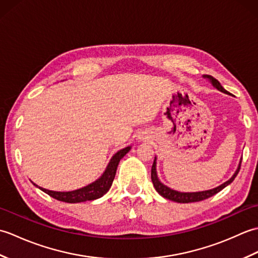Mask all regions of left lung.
Listing matches in <instances>:
<instances>
[{
	"label": "left lung",
	"mask_w": 258,
	"mask_h": 258,
	"mask_svg": "<svg viewBox=\"0 0 258 258\" xmlns=\"http://www.w3.org/2000/svg\"><path fill=\"white\" fill-rule=\"evenodd\" d=\"M211 80L212 84L216 87L217 90H220L224 93H227V91L224 89V87L221 85L220 82H218L216 79L212 78V76H206ZM240 164H242V161H240L239 165L237 171L235 172V174L233 175V177L231 179H228L227 182H225L224 184H222L221 186H218L216 188H213L210 190H205V191H197V193H180V191L177 190H174L171 189L167 186H165L164 184H162L160 182V179L157 178V174H156V163L154 161L152 165V172H151V178H152V182L153 185H154L155 189L158 191V194H161L163 197H165V199L169 200V201H173V202H176V203H193V202H201V201H204L206 199H210V197L214 196L215 194H217L218 191H221L223 188H225L227 185L231 184L233 180L235 179V177L237 176V174L240 169Z\"/></svg>",
	"instance_id": "1"
}]
</instances>
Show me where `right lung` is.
I'll list each match as a JSON object with an SVG mask.
<instances>
[{
	"instance_id": "obj_1",
	"label": "right lung",
	"mask_w": 258,
	"mask_h": 258,
	"mask_svg": "<svg viewBox=\"0 0 258 258\" xmlns=\"http://www.w3.org/2000/svg\"><path fill=\"white\" fill-rule=\"evenodd\" d=\"M130 150L131 147L128 146L118 151L116 154L113 156L111 162L108 163L106 171L104 172L102 176L97 180H95L94 183L87 185L83 188L72 190V191H53V190L38 187V186L35 184L34 185L37 186L40 189H42L44 193L52 196L53 199L61 202H65V203H81V202L100 199V197H102L104 194H106L108 189L111 188L115 174H116L118 163L126 155V153H128Z\"/></svg>"
}]
</instances>
